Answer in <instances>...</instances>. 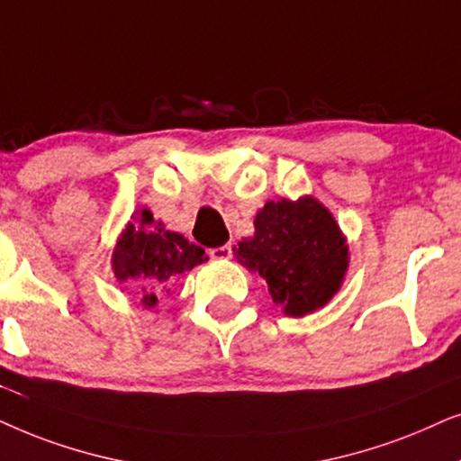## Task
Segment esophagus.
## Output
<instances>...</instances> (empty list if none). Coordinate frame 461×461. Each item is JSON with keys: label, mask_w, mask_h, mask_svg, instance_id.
<instances>
[{"label": "esophagus", "mask_w": 461, "mask_h": 461, "mask_svg": "<svg viewBox=\"0 0 461 461\" xmlns=\"http://www.w3.org/2000/svg\"><path fill=\"white\" fill-rule=\"evenodd\" d=\"M231 253H234V250H231V244H223V247L208 250V255H211L212 259H230Z\"/></svg>", "instance_id": "1"}]
</instances>
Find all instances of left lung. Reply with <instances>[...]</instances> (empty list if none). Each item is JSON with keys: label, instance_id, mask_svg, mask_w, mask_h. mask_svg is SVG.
<instances>
[{"label": "left lung", "instance_id": "1", "mask_svg": "<svg viewBox=\"0 0 461 461\" xmlns=\"http://www.w3.org/2000/svg\"><path fill=\"white\" fill-rule=\"evenodd\" d=\"M244 266L266 278L276 305L288 316L322 308L339 291L348 247L321 202H267L255 217V236L238 244Z\"/></svg>", "mask_w": 461, "mask_h": 461}]
</instances>
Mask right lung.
<instances>
[{
	"instance_id": "right-lung-1",
	"label": "right lung",
	"mask_w": 461,
	"mask_h": 461,
	"mask_svg": "<svg viewBox=\"0 0 461 461\" xmlns=\"http://www.w3.org/2000/svg\"><path fill=\"white\" fill-rule=\"evenodd\" d=\"M208 257L198 244L187 242L181 234L164 230L162 223L153 221V214L140 211L139 225L128 223L113 253V272L120 282L140 280L149 288H143L145 308L156 305L158 288H167L168 280L204 263Z\"/></svg>"
}]
</instances>
